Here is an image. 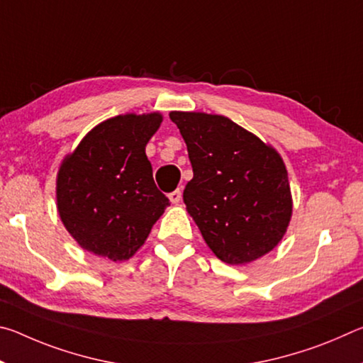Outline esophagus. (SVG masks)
I'll use <instances>...</instances> for the list:
<instances>
[{"label":"esophagus","instance_id":"34e87169","mask_svg":"<svg viewBox=\"0 0 363 363\" xmlns=\"http://www.w3.org/2000/svg\"><path fill=\"white\" fill-rule=\"evenodd\" d=\"M168 196H169L171 203H179L181 199H182V192H181V189H176L174 192H171Z\"/></svg>","mask_w":363,"mask_h":363}]
</instances>
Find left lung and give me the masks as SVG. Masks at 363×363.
<instances>
[{"label":"left lung","instance_id":"obj_1","mask_svg":"<svg viewBox=\"0 0 363 363\" xmlns=\"http://www.w3.org/2000/svg\"><path fill=\"white\" fill-rule=\"evenodd\" d=\"M169 118L186 140L194 169L184 203L210 250L232 266L272 251L293 214L280 153L223 115L171 112Z\"/></svg>","mask_w":363,"mask_h":363}]
</instances>
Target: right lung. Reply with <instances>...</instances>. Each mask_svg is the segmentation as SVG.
Wrapping results in <instances>:
<instances>
[{
    "label": "right lung",
    "instance_id": "right-lung-1",
    "mask_svg": "<svg viewBox=\"0 0 363 363\" xmlns=\"http://www.w3.org/2000/svg\"><path fill=\"white\" fill-rule=\"evenodd\" d=\"M163 115L126 113L94 126L60 163V220L83 250L126 261L145 243L169 200L153 182L145 145Z\"/></svg>",
    "mask_w": 363,
    "mask_h": 363
}]
</instances>
